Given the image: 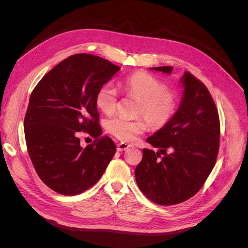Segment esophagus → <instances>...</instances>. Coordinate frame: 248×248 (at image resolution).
Masks as SVG:
<instances>
[{
  "label": "esophagus",
  "mask_w": 248,
  "mask_h": 248,
  "mask_svg": "<svg viewBox=\"0 0 248 248\" xmlns=\"http://www.w3.org/2000/svg\"><path fill=\"white\" fill-rule=\"evenodd\" d=\"M132 145L130 144H126V142H119V144L117 145V150L118 151H125V150H127L128 148H131Z\"/></svg>",
  "instance_id": "1"
}]
</instances>
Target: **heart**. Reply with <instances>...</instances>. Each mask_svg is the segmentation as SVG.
Masks as SVG:
<instances>
[{
  "instance_id": "obj_1",
  "label": "heart",
  "mask_w": 248,
  "mask_h": 248,
  "mask_svg": "<svg viewBox=\"0 0 248 248\" xmlns=\"http://www.w3.org/2000/svg\"><path fill=\"white\" fill-rule=\"evenodd\" d=\"M126 94L140 101L136 120L114 117L106 122V129L123 141H131L148 129V123L159 130L174 117L178 107L177 95L152 74L145 71L132 73L123 82ZM96 106L103 114H114L118 104V91L111 84L103 85L96 94Z\"/></svg>"
}]
</instances>
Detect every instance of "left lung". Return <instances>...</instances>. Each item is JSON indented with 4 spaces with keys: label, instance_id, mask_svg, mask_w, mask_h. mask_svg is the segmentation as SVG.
Segmentation results:
<instances>
[{
    "label": "left lung",
    "instance_id": "left-lung-1",
    "mask_svg": "<svg viewBox=\"0 0 248 248\" xmlns=\"http://www.w3.org/2000/svg\"><path fill=\"white\" fill-rule=\"evenodd\" d=\"M151 69L170 73L172 67ZM181 82L184 92L180 108L169 124L147 139L159 151L142 149L134 171L140 191L163 206L180 204L202 188L219 149V116L209 90L188 71ZM168 149L172 153L168 155Z\"/></svg>",
    "mask_w": 248,
    "mask_h": 248
}]
</instances>
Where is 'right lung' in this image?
<instances>
[{
  "instance_id": "1",
  "label": "right lung",
  "mask_w": 248,
  "mask_h": 248,
  "mask_svg": "<svg viewBox=\"0 0 248 248\" xmlns=\"http://www.w3.org/2000/svg\"><path fill=\"white\" fill-rule=\"evenodd\" d=\"M119 70L108 60L77 54L33 90L24 125L28 153L43 183L60 194L76 196L92 187L116 153L112 140L101 137L95 98ZM79 131L95 139L91 145L80 147Z\"/></svg>"
}]
</instances>
